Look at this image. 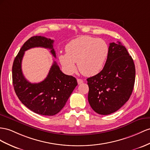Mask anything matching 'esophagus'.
<instances>
[{
  "label": "esophagus",
  "instance_id": "esophagus-1",
  "mask_svg": "<svg viewBox=\"0 0 150 150\" xmlns=\"http://www.w3.org/2000/svg\"><path fill=\"white\" fill-rule=\"evenodd\" d=\"M77 82H78V84H81L83 83V80L82 79H77Z\"/></svg>",
  "mask_w": 150,
  "mask_h": 150
}]
</instances>
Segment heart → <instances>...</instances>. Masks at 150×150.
Instances as JSON below:
<instances>
[{"mask_svg":"<svg viewBox=\"0 0 150 150\" xmlns=\"http://www.w3.org/2000/svg\"><path fill=\"white\" fill-rule=\"evenodd\" d=\"M66 53L60 54L58 59L64 70L72 74L76 70L91 76L99 74L104 67L108 54V46L101 38L82 36L71 40L65 46Z\"/></svg>","mask_w":150,"mask_h":150,"instance_id":"b5f03b06","label":"heart"}]
</instances>
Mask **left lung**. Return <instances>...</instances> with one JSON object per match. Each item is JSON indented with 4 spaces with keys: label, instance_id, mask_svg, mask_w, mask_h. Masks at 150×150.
<instances>
[{
    "label": "left lung",
    "instance_id": "obj_1",
    "mask_svg": "<svg viewBox=\"0 0 150 150\" xmlns=\"http://www.w3.org/2000/svg\"><path fill=\"white\" fill-rule=\"evenodd\" d=\"M135 76V65L127 50L120 42L110 43L104 68L87 79L91 108L100 115L120 109L132 93Z\"/></svg>",
    "mask_w": 150,
    "mask_h": 150
}]
</instances>
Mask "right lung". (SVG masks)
I'll return each instance as SVG.
<instances>
[{"label": "right lung", "instance_id": "obj_1", "mask_svg": "<svg viewBox=\"0 0 150 150\" xmlns=\"http://www.w3.org/2000/svg\"><path fill=\"white\" fill-rule=\"evenodd\" d=\"M53 43V40L42 36L30 38L15 57L12 68L13 83L19 99L34 113L47 116L54 115L62 110L77 86L76 80L73 76L63 74L54 61L48 75L43 81L31 83L23 74L21 61L25 51L38 47L51 49V54L56 57Z\"/></svg>", "mask_w": 150, "mask_h": 150}]
</instances>
